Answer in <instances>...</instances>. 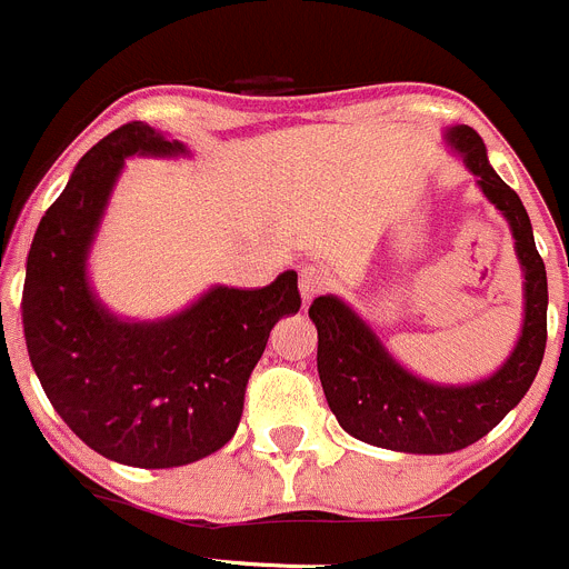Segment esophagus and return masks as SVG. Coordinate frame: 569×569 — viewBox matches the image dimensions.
<instances>
[{
	"label": "esophagus",
	"instance_id": "esophagus-1",
	"mask_svg": "<svg viewBox=\"0 0 569 569\" xmlns=\"http://www.w3.org/2000/svg\"><path fill=\"white\" fill-rule=\"evenodd\" d=\"M326 286H328V280L320 269H315V267L300 269V297L306 306H309L317 295H322V291H326Z\"/></svg>",
	"mask_w": 569,
	"mask_h": 569
}]
</instances>
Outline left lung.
I'll use <instances>...</instances> for the list:
<instances>
[{
  "label": "left lung",
  "instance_id": "obj_1",
  "mask_svg": "<svg viewBox=\"0 0 569 569\" xmlns=\"http://www.w3.org/2000/svg\"><path fill=\"white\" fill-rule=\"evenodd\" d=\"M477 188L502 212L522 267V331L506 362L466 385L421 379L392 357L368 320L337 295L311 302L317 326V370L339 427L370 446L407 455H449L477 443L525 398L539 373L548 342V272L536 252L533 227L522 199L497 177L486 142L469 126L443 131Z\"/></svg>",
  "mask_w": 569,
  "mask_h": 569
}]
</instances>
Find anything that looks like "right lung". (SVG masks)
Here are the masks:
<instances>
[{
    "label": "right lung",
    "instance_id": "add662e5",
    "mask_svg": "<svg viewBox=\"0 0 569 569\" xmlns=\"http://www.w3.org/2000/svg\"><path fill=\"white\" fill-rule=\"evenodd\" d=\"M129 157L190 151L134 120L83 153L33 236L21 322L50 405L89 449L137 469H173L236 435L249 373L274 322L300 311V291L286 269L263 289L210 286L159 320L114 315L89 280V252Z\"/></svg>",
    "mask_w": 569,
    "mask_h": 569
}]
</instances>
